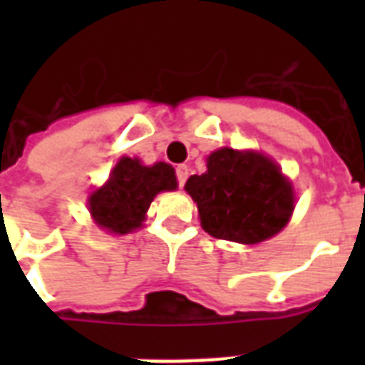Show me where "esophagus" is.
Listing matches in <instances>:
<instances>
[{"mask_svg": "<svg viewBox=\"0 0 365 365\" xmlns=\"http://www.w3.org/2000/svg\"><path fill=\"white\" fill-rule=\"evenodd\" d=\"M187 176H189V168L185 165H180L176 168V178H178V185H180V187H183V185H185V180H187Z\"/></svg>", "mask_w": 365, "mask_h": 365, "instance_id": "esophagus-1", "label": "esophagus"}]
</instances>
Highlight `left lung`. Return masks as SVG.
I'll return each mask as SVG.
<instances>
[{
	"label": "left lung",
	"instance_id": "1",
	"mask_svg": "<svg viewBox=\"0 0 365 365\" xmlns=\"http://www.w3.org/2000/svg\"><path fill=\"white\" fill-rule=\"evenodd\" d=\"M208 170L185 183L197 202L200 225L216 239L255 244L277 235L294 212V191L271 159L217 149Z\"/></svg>",
	"mask_w": 365,
	"mask_h": 365
}]
</instances>
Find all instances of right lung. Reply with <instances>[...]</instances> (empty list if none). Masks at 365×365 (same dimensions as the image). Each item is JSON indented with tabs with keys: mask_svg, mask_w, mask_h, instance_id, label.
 Listing matches in <instances>:
<instances>
[{
	"mask_svg": "<svg viewBox=\"0 0 365 365\" xmlns=\"http://www.w3.org/2000/svg\"><path fill=\"white\" fill-rule=\"evenodd\" d=\"M176 185L170 165L143 166L138 159L123 157L111 172L110 182L91 195L88 208L100 227L125 235L142 225L155 195L172 191Z\"/></svg>",
	"mask_w": 365,
	"mask_h": 365,
	"instance_id": "1",
	"label": "right lung"
}]
</instances>
